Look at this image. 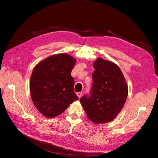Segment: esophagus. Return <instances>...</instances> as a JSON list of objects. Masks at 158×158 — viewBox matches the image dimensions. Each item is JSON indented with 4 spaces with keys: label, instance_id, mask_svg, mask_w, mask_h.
<instances>
[{
    "label": "esophagus",
    "instance_id": "1",
    "mask_svg": "<svg viewBox=\"0 0 158 158\" xmlns=\"http://www.w3.org/2000/svg\"><path fill=\"white\" fill-rule=\"evenodd\" d=\"M76 95H77V96L80 99L81 98V96H82V92H77V93H76Z\"/></svg>",
    "mask_w": 158,
    "mask_h": 158
}]
</instances>
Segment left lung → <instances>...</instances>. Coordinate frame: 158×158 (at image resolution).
Segmentation results:
<instances>
[{"label": "left lung", "mask_w": 158, "mask_h": 158, "mask_svg": "<svg viewBox=\"0 0 158 158\" xmlns=\"http://www.w3.org/2000/svg\"><path fill=\"white\" fill-rule=\"evenodd\" d=\"M93 65L90 95H84L80 102L91 121L107 123L117 116L125 105L127 84L121 69L113 62L99 57Z\"/></svg>", "instance_id": "8db88e82"}]
</instances>
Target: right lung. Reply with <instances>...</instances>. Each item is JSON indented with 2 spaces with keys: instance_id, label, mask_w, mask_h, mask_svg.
Here are the masks:
<instances>
[{
  "instance_id": "right-lung-1",
  "label": "right lung",
  "mask_w": 158,
  "mask_h": 158,
  "mask_svg": "<svg viewBox=\"0 0 158 158\" xmlns=\"http://www.w3.org/2000/svg\"><path fill=\"white\" fill-rule=\"evenodd\" d=\"M76 60L68 54L51 55L38 63L30 78L33 104L43 115H59L78 98L74 92V80L70 73Z\"/></svg>"
}]
</instances>
